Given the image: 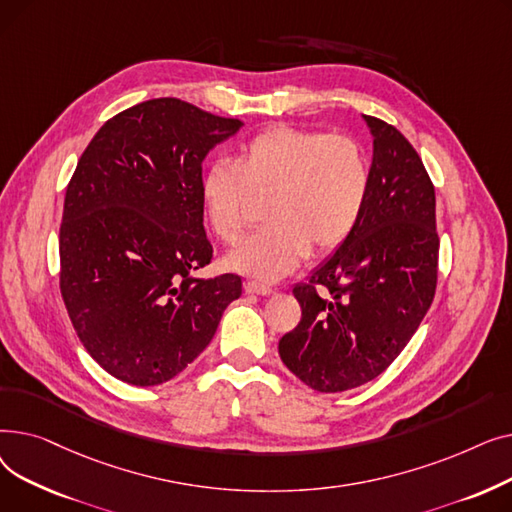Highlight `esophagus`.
Segmentation results:
<instances>
[{
  "label": "esophagus",
  "mask_w": 512,
  "mask_h": 512,
  "mask_svg": "<svg viewBox=\"0 0 512 512\" xmlns=\"http://www.w3.org/2000/svg\"><path fill=\"white\" fill-rule=\"evenodd\" d=\"M245 290H247L249 294H261V297H267V294L274 292L272 286H267V284L257 282V280H249V282L245 284Z\"/></svg>",
  "instance_id": "1"
}]
</instances>
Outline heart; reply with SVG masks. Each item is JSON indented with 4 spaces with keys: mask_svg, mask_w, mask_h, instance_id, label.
<instances>
[{
    "mask_svg": "<svg viewBox=\"0 0 512 512\" xmlns=\"http://www.w3.org/2000/svg\"><path fill=\"white\" fill-rule=\"evenodd\" d=\"M369 188V159L357 141L274 126L242 143L234 164L213 161L199 193L213 232L228 245L245 234L253 195L272 197L265 211L270 226L242 242L226 265L245 276L278 280L307 259L311 245L334 251L355 232Z\"/></svg>",
    "mask_w": 512,
    "mask_h": 512,
    "instance_id": "b5f03b06",
    "label": "heart"
}]
</instances>
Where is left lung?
Listing matches in <instances>:
<instances>
[{
	"label": "left lung",
	"instance_id": "8db88e82",
	"mask_svg": "<svg viewBox=\"0 0 512 512\" xmlns=\"http://www.w3.org/2000/svg\"><path fill=\"white\" fill-rule=\"evenodd\" d=\"M363 118L373 137L363 218L307 284L292 288L301 321L278 344L284 365L317 392H344L378 378L436 294L434 184L394 126Z\"/></svg>",
	"mask_w": 512,
	"mask_h": 512
}]
</instances>
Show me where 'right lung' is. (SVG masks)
Segmentation results:
<instances>
[{
  "mask_svg": "<svg viewBox=\"0 0 512 512\" xmlns=\"http://www.w3.org/2000/svg\"><path fill=\"white\" fill-rule=\"evenodd\" d=\"M240 126L174 97L149 99L107 120L78 159L60 226V290L87 353L126 384L176 378L240 297V276L193 278L213 257L201 164Z\"/></svg>",
  "mask_w": 512,
  "mask_h": 512,
  "instance_id": "obj_1",
  "label": "right lung"
}]
</instances>
